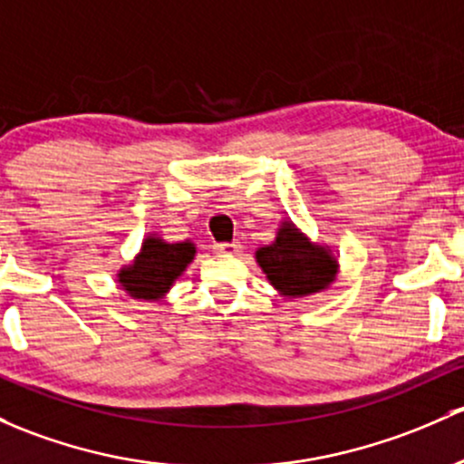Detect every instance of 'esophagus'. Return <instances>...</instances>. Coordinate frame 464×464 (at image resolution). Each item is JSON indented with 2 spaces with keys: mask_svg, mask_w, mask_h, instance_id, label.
Wrapping results in <instances>:
<instances>
[{
  "mask_svg": "<svg viewBox=\"0 0 464 464\" xmlns=\"http://www.w3.org/2000/svg\"><path fill=\"white\" fill-rule=\"evenodd\" d=\"M213 248H216V253H227V256H233V253H237L240 245H237V242H218V245H213Z\"/></svg>",
  "mask_w": 464,
  "mask_h": 464,
  "instance_id": "34e87169",
  "label": "esophagus"
}]
</instances>
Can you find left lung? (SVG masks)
Returning a JSON list of instances; mask_svg holds the SVG:
<instances>
[{
	"mask_svg": "<svg viewBox=\"0 0 464 464\" xmlns=\"http://www.w3.org/2000/svg\"><path fill=\"white\" fill-rule=\"evenodd\" d=\"M256 262L282 297L324 294L340 273L331 246L311 240L291 219H282L271 245L257 246Z\"/></svg>",
	"mask_w": 464,
	"mask_h": 464,
	"instance_id": "8db88e82",
	"label": "left lung"
}]
</instances>
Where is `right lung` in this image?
Returning a JSON list of instances; mask_svg holds the SVG:
<instances>
[{
	"label": "right lung",
	"instance_id": "add662e5",
	"mask_svg": "<svg viewBox=\"0 0 464 464\" xmlns=\"http://www.w3.org/2000/svg\"><path fill=\"white\" fill-rule=\"evenodd\" d=\"M195 253L191 240L167 242L160 233H146L133 260L117 269V285L133 300H162L195 260Z\"/></svg>",
	"mask_w": 464,
	"mask_h": 464
}]
</instances>
